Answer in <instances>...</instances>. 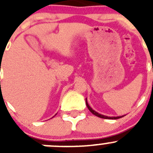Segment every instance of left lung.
Returning <instances> with one entry per match:
<instances>
[{
  "label": "left lung",
  "mask_w": 153,
  "mask_h": 153,
  "mask_svg": "<svg viewBox=\"0 0 153 153\" xmlns=\"http://www.w3.org/2000/svg\"><path fill=\"white\" fill-rule=\"evenodd\" d=\"M86 106H87V108H88V109H89V110L90 111V112H92V113L93 114V115H96V116L99 117V118H104V119H118V118H122V117H124V115H122V116H117V117H109V116H106V115H101V114L98 113V112H95V110H93V109H92V108H91L90 106H89V104H88L87 101H86Z\"/></svg>",
  "instance_id": "8db88e82"
}]
</instances>
